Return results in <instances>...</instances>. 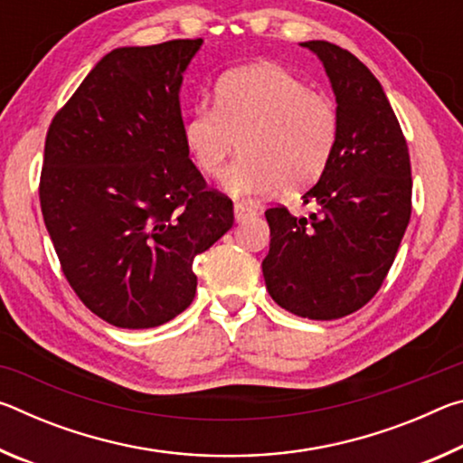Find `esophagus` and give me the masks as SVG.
Segmentation results:
<instances>
[{"mask_svg": "<svg viewBox=\"0 0 463 463\" xmlns=\"http://www.w3.org/2000/svg\"><path fill=\"white\" fill-rule=\"evenodd\" d=\"M255 214H257V210L253 206H249V203H241V202L234 203V218H237V222L247 221V218L255 216Z\"/></svg>", "mask_w": 463, "mask_h": 463, "instance_id": "34e87169", "label": "esophagus"}]
</instances>
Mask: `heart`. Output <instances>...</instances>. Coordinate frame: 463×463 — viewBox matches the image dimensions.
Wrapping results in <instances>:
<instances>
[{
    "label": "heart",
    "instance_id": "heart-1",
    "mask_svg": "<svg viewBox=\"0 0 463 463\" xmlns=\"http://www.w3.org/2000/svg\"><path fill=\"white\" fill-rule=\"evenodd\" d=\"M339 138V112L325 91L276 62L224 73L214 108L200 104L184 124V143L202 175H224L234 195L300 192L325 174Z\"/></svg>",
    "mask_w": 463,
    "mask_h": 463
}]
</instances>
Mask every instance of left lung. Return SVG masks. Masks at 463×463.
Masks as SVG:
<instances>
[{"label":"left lung","mask_w":463,"mask_h":463,"mask_svg":"<svg viewBox=\"0 0 463 463\" xmlns=\"http://www.w3.org/2000/svg\"><path fill=\"white\" fill-rule=\"evenodd\" d=\"M331 80L339 138L318 184L302 195L317 213H265L271 241L261 268L269 296L296 317L333 320L365 307L394 263L411 221V156L380 81L355 54L302 43Z\"/></svg>","instance_id":"8db88e82"}]
</instances>
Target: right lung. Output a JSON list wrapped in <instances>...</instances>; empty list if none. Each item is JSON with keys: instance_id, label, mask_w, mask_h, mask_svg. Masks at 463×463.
Here are the masks:
<instances>
[{"instance_id": "right-lung-1", "label": "right lung", "mask_w": 463, "mask_h": 463, "mask_svg": "<svg viewBox=\"0 0 463 463\" xmlns=\"http://www.w3.org/2000/svg\"><path fill=\"white\" fill-rule=\"evenodd\" d=\"M202 38L108 52L46 132L41 208L69 286L93 315L151 328L190 307L194 257L234 222L184 143L179 88Z\"/></svg>"}]
</instances>
